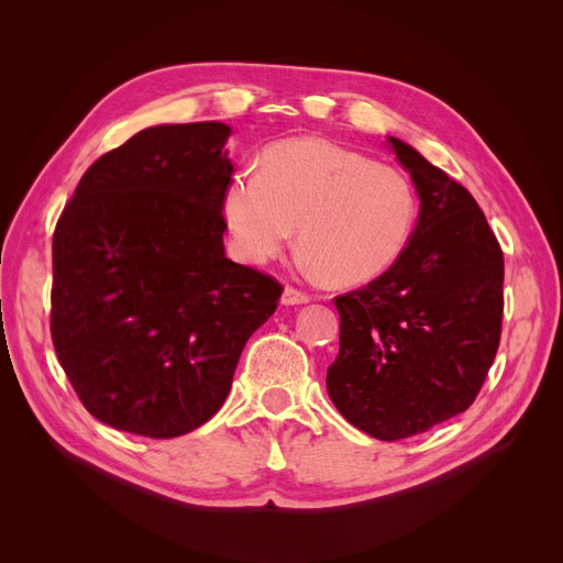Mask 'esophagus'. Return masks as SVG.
Masks as SVG:
<instances>
[{"label":"esophagus","instance_id":"1","mask_svg":"<svg viewBox=\"0 0 563 563\" xmlns=\"http://www.w3.org/2000/svg\"><path fill=\"white\" fill-rule=\"evenodd\" d=\"M308 300H310V296L305 294V291H300V288H296V286H286L284 288V296H282L284 305H302V302H308Z\"/></svg>","mask_w":563,"mask_h":563}]
</instances>
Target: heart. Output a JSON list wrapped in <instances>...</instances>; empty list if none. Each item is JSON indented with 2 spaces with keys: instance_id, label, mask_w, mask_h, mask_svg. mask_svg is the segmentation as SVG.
Masks as SVG:
<instances>
[{
  "instance_id": "obj_1",
  "label": "heart",
  "mask_w": 563,
  "mask_h": 563,
  "mask_svg": "<svg viewBox=\"0 0 563 563\" xmlns=\"http://www.w3.org/2000/svg\"><path fill=\"white\" fill-rule=\"evenodd\" d=\"M223 213L236 251L249 263L275 258L294 240L333 284H362L395 263L418 220L413 183L323 139L269 145L261 168L234 172Z\"/></svg>"
}]
</instances>
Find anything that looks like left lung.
<instances>
[{"label":"left lung","mask_w":563,"mask_h":563,"mask_svg":"<svg viewBox=\"0 0 563 563\" xmlns=\"http://www.w3.org/2000/svg\"><path fill=\"white\" fill-rule=\"evenodd\" d=\"M413 178L411 240L378 279L333 298L340 352L329 397L362 432L397 441L467 411L496 360L505 261L479 203L420 152L389 139Z\"/></svg>","instance_id":"1"}]
</instances>
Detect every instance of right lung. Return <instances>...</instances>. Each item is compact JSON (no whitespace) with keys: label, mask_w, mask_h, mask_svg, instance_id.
<instances>
[{"label":"right lung","mask_w":563,"mask_h":563,"mask_svg":"<svg viewBox=\"0 0 563 563\" xmlns=\"http://www.w3.org/2000/svg\"><path fill=\"white\" fill-rule=\"evenodd\" d=\"M220 122L135 133L81 176L54 232L51 340L114 430L174 439L223 406L284 286L225 258L234 166Z\"/></svg>","instance_id":"add662e5"}]
</instances>
